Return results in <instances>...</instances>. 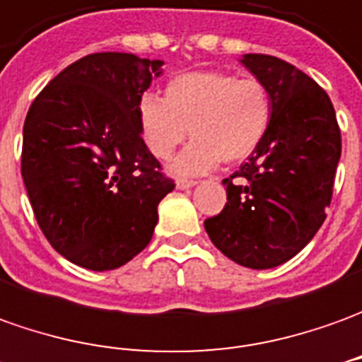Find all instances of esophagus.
I'll return each instance as SVG.
<instances>
[{"mask_svg":"<svg viewBox=\"0 0 362 362\" xmlns=\"http://www.w3.org/2000/svg\"><path fill=\"white\" fill-rule=\"evenodd\" d=\"M175 183H177V189H189V187L197 185L195 179H187V177H179Z\"/></svg>","mask_w":362,"mask_h":362,"instance_id":"esophagus-1","label":"esophagus"}]
</instances>
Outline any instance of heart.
<instances>
[{
  "mask_svg": "<svg viewBox=\"0 0 362 362\" xmlns=\"http://www.w3.org/2000/svg\"><path fill=\"white\" fill-rule=\"evenodd\" d=\"M268 86L254 76L223 71L177 74L165 98L144 94L138 106L141 138L157 159L173 157L191 134V146L177 157L175 173L197 175L223 163H238L258 149L272 124Z\"/></svg>",
  "mask_w": 362,
  "mask_h": 362,
  "instance_id": "b5f03b06",
  "label": "heart"
}]
</instances>
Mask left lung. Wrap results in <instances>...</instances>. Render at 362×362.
Masks as SVG:
<instances>
[{"instance_id": "obj_1", "label": "left lung", "mask_w": 362, "mask_h": 362, "mask_svg": "<svg viewBox=\"0 0 362 362\" xmlns=\"http://www.w3.org/2000/svg\"><path fill=\"white\" fill-rule=\"evenodd\" d=\"M272 96L266 138L223 179L226 205L205 221L213 244L240 266L266 270L293 258L327 216L341 157V129L327 92L290 62L244 54Z\"/></svg>"}]
</instances>
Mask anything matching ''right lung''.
<instances>
[{
    "label": "right lung",
    "instance_id": "add662e5",
    "mask_svg": "<svg viewBox=\"0 0 362 362\" xmlns=\"http://www.w3.org/2000/svg\"><path fill=\"white\" fill-rule=\"evenodd\" d=\"M163 61L94 52L59 72L27 112L21 175L45 238L76 266H124L151 240L175 189L141 138L138 106Z\"/></svg>",
    "mask_w": 362,
    "mask_h": 362
}]
</instances>
